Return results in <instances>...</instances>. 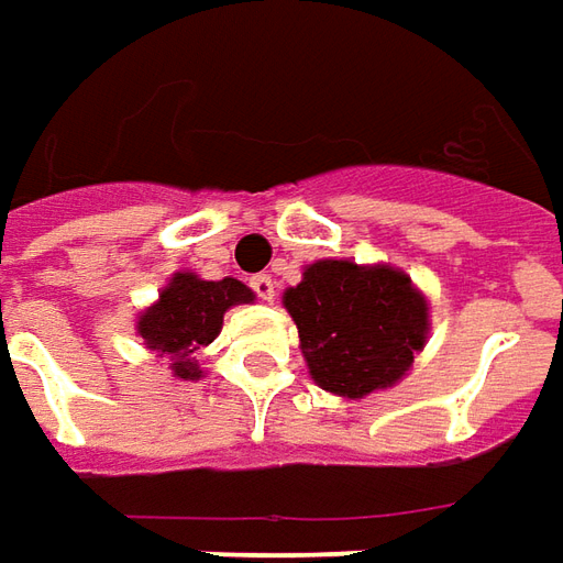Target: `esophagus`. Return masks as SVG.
Returning a JSON list of instances; mask_svg holds the SVG:
<instances>
[{
	"mask_svg": "<svg viewBox=\"0 0 563 563\" xmlns=\"http://www.w3.org/2000/svg\"><path fill=\"white\" fill-rule=\"evenodd\" d=\"M251 288H254V294H257L260 300H266V303H273L275 300L273 275H254V278H251Z\"/></svg>",
	"mask_w": 563,
	"mask_h": 563,
	"instance_id": "1",
	"label": "esophagus"
}]
</instances>
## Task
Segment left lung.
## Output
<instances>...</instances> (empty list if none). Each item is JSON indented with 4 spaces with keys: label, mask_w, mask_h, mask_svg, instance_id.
I'll return each mask as SVG.
<instances>
[{
    "label": "left lung",
    "mask_w": 563,
    "mask_h": 563,
    "mask_svg": "<svg viewBox=\"0 0 563 563\" xmlns=\"http://www.w3.org/2000/svg\"><path fill=\"white\" fill-rule=\"evenodd\" d=\"M282 303L309 377L346 401L401 383L432 328L426 294L389 263L316 260Z\"/></svg>",
    "instance_id": "left-lung-1"
}]
</instances>
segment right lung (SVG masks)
Here are the masks:
<instances>
[{
  "label": "right lung",
  "instance_id": "1",
  "mask_svg": "<svg viewBox=\"0 0 563 563\" xmlns=\"http://www.w3.org/2000/svg\"><path fill=\"white\" fill-rule=\"evenodd\" d=\"M254 303V290L239 278L208 282L189 269H180L158 290L156 303L143 309L134 331L150 352L168 358L170 374L177 379H201L199 362L192 358L199 349L214 343L223 328V316L232 306Z\"/></svg>",
  "mask_w": 563,
  "mask_h": 563
}]
</instances>
